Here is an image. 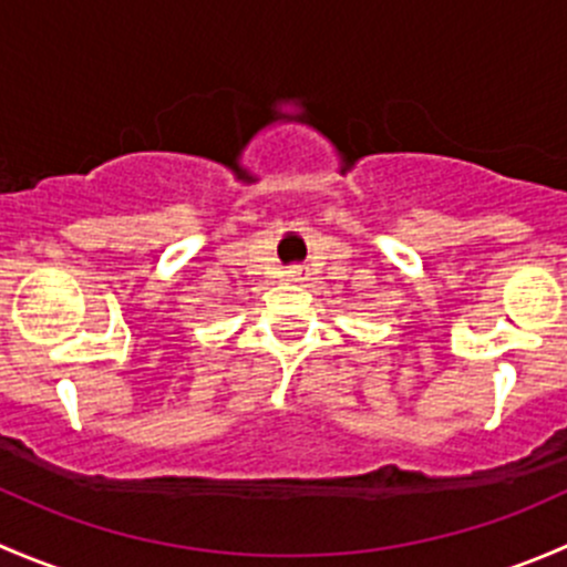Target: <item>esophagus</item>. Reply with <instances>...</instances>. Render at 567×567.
I'll list each match as a JSON object with an SVG mask.
<instances>
[{
  "label": "esophagus",
  "mask_w": 567,
  "mask_h": 567,
  "mask_svg": "<svg viewBox=\"0 0 567 567\" xmlns=\"http://www.w3.org/2000/svg\"><path fill=\"white\" fill-rule=\"evenodd\" d=\"M285 274H288L290 282H307L310 279V268L307 266H290Z\"/></svg>",
  "instance_id": "1"
}]
</instances>
